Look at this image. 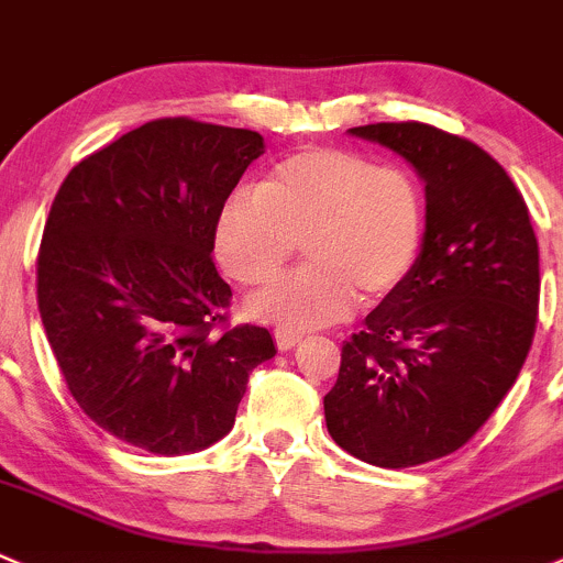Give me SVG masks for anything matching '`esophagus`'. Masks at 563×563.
<instances>
[{
	"instance_id": "obj_1",
	"label": "esophagus",
	"mask_w": 563,
	"mask_h": 563,
	"mask_svg": "<svg viewBox=\"0 0 563 563\" xmlns=\"http://www.w3.org/2000/svg\"><path fill=\"white\" fill-rule=\"evenodd\" d=\"M276 346H279L282 352H289V350H295V346L300 344V341H303V335L300 333H295V330H284V328H279L276 330Z\"/></svg>"
}]
</instances>
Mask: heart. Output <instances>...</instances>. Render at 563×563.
<instances>
[{"mask_svg": "<svg viewBox=\"0 0 563 563\" xmlns=\"http://www.w3.org/2000/svg\"><path fill=\"white\" fill-rule=\"evenodd\" d=\"M426 233L417 178L346 148L284 156L257 189L239 187L217 213L213 249L230 279L263 284L303 243L306 268L246 300L254 320L314 330L355 309L357 292L379 300L415 268Z\"/></svg>", "mask_w": 563, "mask_h": 563, "instance_id": "obj_1", "label": "heart"}]
</instances>
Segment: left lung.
Segmentation results:
<instances>
[{
	"label": "left lung",
	"instance_id": "left-lung-1",
	"mask_svg": "<svg viewBox=\"0 0 563 563\" xmlns=\"http://www.w3.org/2000/svg\"><path fill=\"white\" fill-rule=\"evenodd\" d=\"M415 167L426 233L407 282L341 346L324 396L333 442L371 466L407 468L455 453L518 379L540 306L529 208L501 165L437 126H352Z\"/></svg>",
	"mask_w": 563,
	"mask_h": 563
}]
</instances>
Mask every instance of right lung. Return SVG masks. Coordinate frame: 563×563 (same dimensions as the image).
Listing matches in <instances>:
<instances>
[{
    "label": "right lung",
    "mask_w": 563,
    "mask_h": 563,
    "mask_svg": "<svg viewBox=\"0 0 563 563\" xmlns=\"http://www.w3.org/2000/svg\"><path fill=\"white\" fill-rule=\"evenodd\" d=\"M263 152L260 132L156 119L78 162L54 197L40 317L78 407L132 448H211L276 355L257 324L213 333L233 298L211 260L217 213Z\"/></svg>",
    "instance_id": "1"
}]
</instances>
